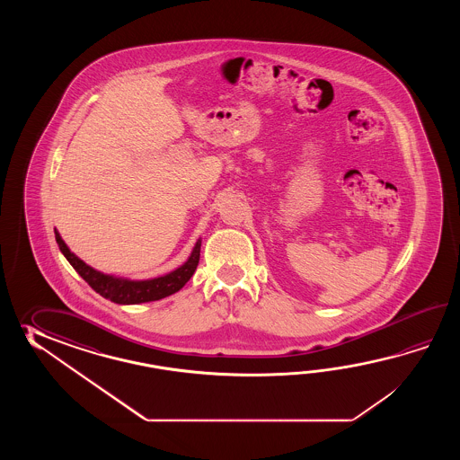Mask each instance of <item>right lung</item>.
I'll return each instance as SVG.
<instances>
[{
    "mask_svg": "<svg viewBox=\"0 0 460 460\" xmlns=\"http://www.w3.org/2000/svg\"><path fill=\"white\" fill-rule=\"evenodd\" d=\"M54 232H56V242L59 244V250L67 258V261L72 264V268L87 281L88 286L95 293L103 296L105 299H110L111 303L117 304L151 303V301H159V299L182 289L184 284L192 278V274L196 273L199 258H200V244H202V240L199 238L192 253L187 258L186 263L181 264L174 271L159 276V278H153V279L135 281V279L100 273L97 270H93L92 266L84 263L77 254L70 252L69 246L62 240L58 230H54Z\"/></svg>",
    "mask_w": 460,
    "mask_h": 460,
    "instance_id": "1",
    "label": "right lung"
}]
</instances>
